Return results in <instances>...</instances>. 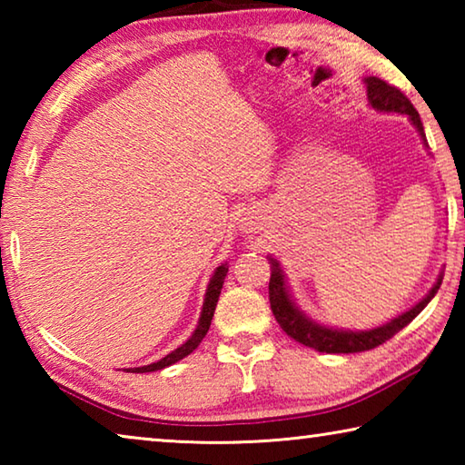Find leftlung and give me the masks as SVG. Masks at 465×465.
<instances>
[{
  "label": "left lung",
  "mask_w": 465,
  "mask_h": 465,
  "mask_svg": "<svg viewBox=\"0 0 465 465\" xmlns=\"http://www.w3.org/2000/svg\"><path fill=\"white\" fill-rule=\"evenodd\" d=\"M367 85V100L369 106L377 113H396V114H406L408 121L414 124V129L419 131L424 147H429L427 137H424V127L416 108L411 104L402 92L393 85L385 84L380 77H365ZM271 264V282H269V299H271V310L277 318L279 326L285 330V332L293 338V341L302 342L303 346H310V349H316L320 352H328V355H336V352H363L371 351L375 346L383 344L385 341L400 332L404 326L411 324V322L419 316V313L427 308L429 302L440 287V281H443V271L439 272L435 285L424 295L419 303H414L411 310H406L400 316L391 318L381 326L369 328V330H344V328H334L320 324L313 318H310L299 305L295 303L293 295H291V289L287 285L285 272L281 269V262L274 256H266Z\"/></svg>",
  "instance_id": "1"
}]
</instances>
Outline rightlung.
<instances>
[{
	"label": "right lung",
	"instance_id": "obj_1",
	"mask_svg": "<svg viewBox=\"0 0 465 465\" xmlns=\"http://www.w3.org/2000/svg\"><path fill=\"white\" fill-rule=\"evenodd\" d=\"M227 271H230V266H227V262H222V264H219L217 269H215V272L211 274L207 291H204L203 310H201L199 322H196V328H194L193 336L188 338V341H186L184 344H180L178 349L168 352L166 357L160 359V361H155V363H149V365H143V367H131V369H124V371H129V373H152V371H160V369H166V367H170V365L178 363L180 359H184V357L191 355V352L196 349V346L201 344L204 334L209 332L211 320H213V313H215V308H217V299H219V293H222V287H223V281H225Z\"/></svg>",
	"mask_w": 465,
	"mask_h": 465
}]
</instances>
